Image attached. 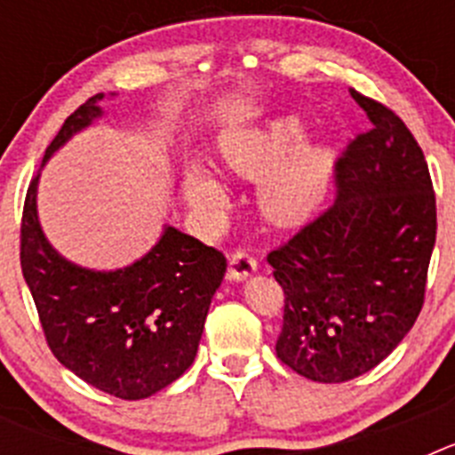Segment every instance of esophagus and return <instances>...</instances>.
I'll use <instances>...</instances> for the list:
<instances>
[{"instance_id": "34e87169", "label": "esophagus", "mask_w": 455, "mask_h": 455, "mask_svg": "<svg viewBox=\"0 0 455 455\" xmlns=\"http://www.w3.org/2000/svg\"><path fill=\"white\" fill-rule=\"evenodd\" d=\"M257 271V259L246 248H236L230 257V277L232 280H246Z\"/></svg>"}]
</instances>
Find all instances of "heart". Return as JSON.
<instances>
[{
  "instance_id": "1",
  "label": "heart",
  "mask_w": 455,
  "mask_h": 455,
  "mask_svg": "<svg viewBox=\"0 0 455 455\" xmlns=\"http://www.w3.org/2000/svg\"><path fill=\"white\" fill-rule=\"evenodd\" d=\"M303 130L293 118L275 120L264 130L230 132L220 140L223 162L243 178H262L259 207L275 223L307 219L323 198L331 178V155L323 148H299ZM191 198L200 207L216 209L225 193L207 171L191 178Z\"/></svg>"
}]
</instances>
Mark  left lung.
Listing matches in <instances>:
<instances>
[{
	"label": "left lung",
	"mask_w": 455,
	"mask_h": 455,
	"mask_svg": "<svg viewBox=\"0 0 455 455\" xmlns=\"http://www.w3.org/2000/svg\"><path fill=\"white\" fill-rule=\"evenodd\" d=\"M351 95L371 130L335 162V203L267 255L284 293L275 353L316 383L353 380L399 347L424 307L437 232L412 132L383 102Z\"/></svg>",
	"instance_id": "left-lung-1"
}]
</instances>
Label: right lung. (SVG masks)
<instances>
[{
	"label": "right lung",
	"mask_w": 455,
	"mask_h": 455,
	"mask_svg": "<svg viewBox=\"0 0 455 455\" xmlns=\"http://www.w3.org/2000/svg\"><path fill=\"white\" fill-rule=\"evenodd\" d=\"M102 92L70 114L45 159L100 116ZM31 180L20 223V267L47 347L63 367L124 401L146 399L193 364L204 319L228 268L220 251L175 228L120 271H86L47 243Z\"/></svg>",
	"instance_id": "add662e5"
}]
</instances>
